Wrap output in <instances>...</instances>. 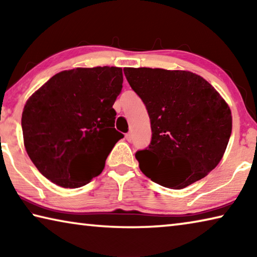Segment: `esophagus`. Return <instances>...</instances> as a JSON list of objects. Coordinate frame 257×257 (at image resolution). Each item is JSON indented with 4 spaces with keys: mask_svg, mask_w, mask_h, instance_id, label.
<instances>
[{
    "mask_svg": "<svg viewBox=\"0 0 257 257\" xmlns=\"http://www.w3.org/2000/svg\"><path fill=\"white\" fill-rule=\"evenodd\" d=\"M125 139H127L128 142H132V141H133V135H132V133L125 134Z\"/></svg>",
    "mask_w": 257,
    "mask_h": 257,
    "instance_id": "esophagus-1",
    "label": "esophagus"
}]
</instances>
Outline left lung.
Masks as SVG:
<instances>
[{"label":"left lung","mask_w":257,"mask_h":257,"mask_svg":"<svg viewBox=\"0 0 257 257\" xmlns=\"http://www.w3.org/2000/svg\"><path fill=\"white\" fill-rule=\"evenodd\" d=\"M124 76L151 119L149 147L137 151L152 181L181 189L201 180L222 159L232 129L231 111L214 87L189 71L125 68ZM180 166L186 168L179 172Z\"/></svg>","instance_id":"1"}]
</instances>
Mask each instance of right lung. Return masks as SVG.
Wrapping results in <instances>:
<instances>
[{
    "label": "right lung",
    "mask_w": 257,
    "mask_h": 257,
    "mask_svg": "<svg viewBox=\"0 0 257 257\" xmlns=\"http://www.w3.org/2000/svg\"><path fill=\"white\" fill-rule=\"evenodd\" d=\"M122 82L121 68H76L56 73L29 97L21 118L24 143L43 176L78 188L103 171L123 138L113 108Z\"/></svg>",
    "instance_id": "add662e5"
}]
</instances>
